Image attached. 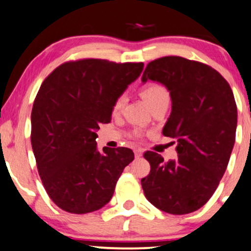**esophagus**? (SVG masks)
Segmentation results:
<instances>
[{
	"label": "esophagus",
	"mask_w": 251,
	"mask_h": 251,
	"mask_svg": "<svg viewBox=\"0 0 251 251\" xmlns=\"http://www.w3.org/2000/svg\"><path fill=\"white\" fill-rule=\"evenodd\" d=\"M134 156H136L137 158H139V157L143 156V151L140 150V149H136V150H134Z\"/></svg>",
	"instance_id": "34e87169"
}]
</instances>
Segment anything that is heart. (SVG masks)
<instances>
[{"mask_svg": "<svg viewBox=\"0 0 251 251\" xmlns=\"http://www.w3.org/2000/svg\"><path fill=\"white\" fill-rule=\"evenodd\" d=\"M142 96L144 98L145 102L148 103V106L157 102L159 100H163V99H169V93L166 89V87L159 83H150L145 85L142 90ZM126 98L125 95H119L114 100V102L112 104V112L113 114H118L123 111L124 106H125Z\"/></svg>", "mask_w": 251, "mask_h": 251, "instance_id": "b5f03b06", "label": "heart"}]
</instances>
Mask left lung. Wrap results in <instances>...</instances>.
<instances>
[{"label":"left lung","instance_id":"obj_1","mask_svg":"<svg viewBox=\"0 0 251 251\" xmlns=\"http://www.w3.org/2000/svg\"><path fill=\"white\" fill-rule=\"evenodd\" d=\"M158 82L172 99L163 136L177 142V158L147 151L150 173L142 178L147 199L158 210L187 214L216 192L226 170L237 127V107L230 85L217 70L182 57L168 56L147 65L142 82Z\"/></svg>","mask_w":251,"mask_h":251}]
</instances>
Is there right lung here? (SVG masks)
I'll list each match as a JSON object with an SVG mask.
<instances>
[{
  "label": "right lung",
  "instance_id": "right-lung-1",
  "mask_svg": "<svg viewBox=\"0 0 251 251\" xmlns=\"http://www.w3.org/2000/svg\"><path fill=\"white\" fill-rule=\"evenodd\" d=\"M143 63L79 59L54 69L33 103L32 149L51 200L84 214L103 207L134 158L128 148L98 150L96 131L108 124L112 104L142 74Z\"/></svg>",
  "mask_w": 251,
  "mask_h": 251
}]
</instances>
